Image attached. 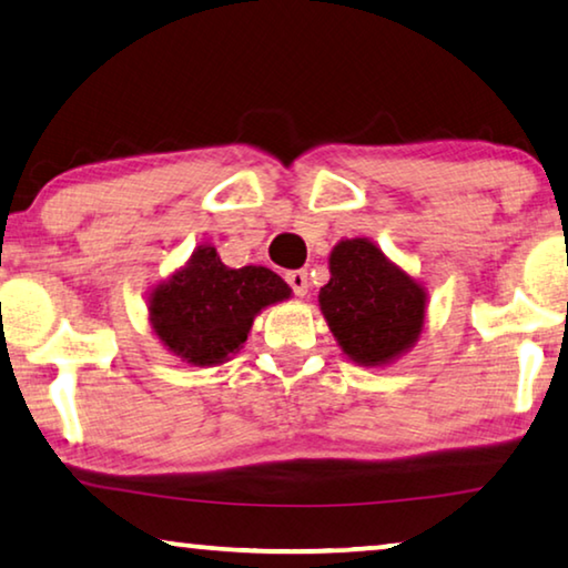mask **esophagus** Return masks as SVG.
Masks as SVG:
<instances>
[{"label":"esophagus","instance_id":"34e87169","mask_svg":"<svg viewBox=\"0 0 568 568\" xmlns=\"http://www.w3.org/2000/svg\"><path fill=\"white\" fill-rule=\"evenodd\" d=\"M285 281H287V285L293 287V293L301 295V298L308 293V273H306V270H293V273L285 275Z\"/></svg>","mask_w":568,"mask_h":568}]
</instances>
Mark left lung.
<instances>
[{
  "mask_svg": "<svg viewBox=\"0 0 568 568\" xmlns=\"http://www.w3.org/2000/svg\"><path fill=\"white\" fill-rule=\"evenodd\" d=\"M329 283L318 291V306L349 361L383 367L417 345L427 291L378 244L361 236L342 239L329 254Z\"/></svg>",
  "mask_w": 568,
  "mask_h": 568,
  "instance_id": "8db88e82",
  "label": "left lung"
}]
</instances>
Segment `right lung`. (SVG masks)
Here are the masks:
<instances>
[{
    "label": "right lung",
    "instance_id": "right-lung-1",
    "mask_svg": "<svg viewBox=\"0 0 568 568\" xmlns=\"http://www.w3.org/2000/svg\"><path fill=\"white\" fill-rule=\"evenodd\" d=\"M291 287L260 265L229 267L201 244L180 270L151 287L149 324L156 339L195 367L226 363L244 347L254 316L291 298Z\"/></svg>",
    "mask_w": 568,
    "mask_h": 568
}]
</instances>
